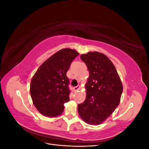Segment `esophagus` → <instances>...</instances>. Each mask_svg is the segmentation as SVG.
Here are the masks:
<instances>
[{
    "label": "esophagus",
    "mask_w": 149,
    "mask_h": 149,
    "mask_svg": "<svg viewBox=\"0 0 149 149\" xmlns=\"http://www.w3.org/2000/svg\"><path fill=\"white\" fill-rule=\"evenodd\" d=\"M80 88H81V86H78L74 87V88H73V89H74V91H77L78 90L80 89Z\"/></svg>",
    "instance_id": "esophagus-1"
}]
</instances>
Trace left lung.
<instances>
[{
	"label": "left lung",
	"instance_id": "left-lung-1",
	"mask_svg": "<svg viewBox=\"0 0 149 149\" xmlns=\"http://www.w3.org/2000/svg\"><path fill=\"white\" fill-rule=\"evenodd\" d=\"M89 73L85 84V101L78 106L86 123L99 125L113 113L119 104L123 86L114 65L103 53L89 52L80 56Z\"/></svg>",
	"mask_w": 149,
	"mask_h": 149
}]
</instances>
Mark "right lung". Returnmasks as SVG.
<instances>
[{
    "label": "right lung",
    "instance_id": "1",
    "mask_svg": "<svg viewBox=\"0 0 149 149\" xmlns=\"http://www.w3.org/2000/svg\"><path fill=\"white\" fill-rule=\"evenodd\" d=\"M78 55L74 49H60L36 71L31 81L30 94L34 106L42 115L56 117L63 112L64 104L69 101L70 93L66 73Z\"/></svg>",
    "mask_w": 149,
    "mask_h": 149
}]
</instances>
